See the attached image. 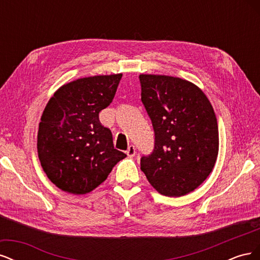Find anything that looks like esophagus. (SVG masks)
Returning <instances> with one entry per match:
<instances>
[{"instance_id": "obj_1", "label": "esophagus", "mask_w": 260, "mask_h": 260, "mask_svg": "<svg viewBox=\"0 0 260 260\" xmlns=\"http://www.w3.org/2000/svg\"><path fill=\"white\" fill-rule=\"evenodd\" d=\"M127 155L129 157H133L136 155V146L135 145H129V147L127 149Z\"/></svg>"}]
</instances>
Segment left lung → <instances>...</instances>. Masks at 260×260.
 Instances as JSON below:
<instances>
[{
  "mask_svg": "<svg viewBox=\"0 0 260 260\" xmlns=\"http://www.w3.org/2000/svg\"><path fill=\"white\" fill-rule=\"evenodd\" d=\"M141 101L152 121L154 148L141 170L160 194L182 196L209 176L218 156L214 109L195 84L170 76L140 75Z\"/></svg>",
  "mask_w": 260,
  "mask_h": 260,
  "instance_id": "1",
  "label": "left lung"
}]
</instances>
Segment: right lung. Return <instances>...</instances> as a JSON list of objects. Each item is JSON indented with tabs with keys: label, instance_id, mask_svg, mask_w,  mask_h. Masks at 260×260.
Returning <instances> with one entry per match:
<instances>
[{
	"label": "right lung",
	"instance_id": "add662e5",
	"mask_svg": "<svg viewBox=\"0 0 260 260\" xmlns=\"http://www.w3.org/2000/svg\"><path fill=\"white\" fill-rule=\"evenodd\" d=\"M122 75L94 76L69 82L45 106L38 131V156L60 190L85 194L107 179L124 153L114 147L99 113L113 102Z\"/></svg>",
	"mask_w": 260,
	"mask_h": 260
}]
</instances>
